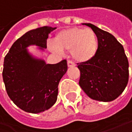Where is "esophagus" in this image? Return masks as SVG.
I'll return each mask as SVG.
<instances>
[{
  "label": "esophagus",
  "mask_w": 132,
  "mask_h": 132,
  "mask_svg": "<svg viewBox=\"0 0 132 132\" xmlns=\"http://www.w3.org/2000/svg\"><path fill=\"white\" fill-rule=\"evenodd\" d=\"M67 65H68V67H74V66H75V64L71 60H68L67 61Z\"/></svg>",
  "instance_id": "esophagus-1"
}]
</instances>
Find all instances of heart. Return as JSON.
Instances as JSON below:
<instances>
[{
  "mask_svg": "<svg viewBox=\"0 0 132 132\" xmlns=\"http://www.w3.org/2000/svg\"><path fill=\"white\" fill-rule=\"evenodd\" d=\"M54 43L48 45L54 53L70 51L72 57L77 62L86 63L93 59L98 49L96 34L90 28L70 27L60 30L54 38Z\"/></svg>",
  "mask_w": 132,
  "mask_h": 132,
  "instance_id": "1",
  "label": "heart"
}]
</instances>
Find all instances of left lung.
I'll return each mask as SVG.
<instances>
[{"label":"left lung","instance_id":"1","mask_svg":"<svg viewBox=\"0 0 132 132\" xmlns=\"http://www.w3.org/2000/svg\"><path fill=\"white\" fill-rule=\"evenodd\" d=\"M96 34L98 49L96 57L78 63L79 85L92 99L111 102L124 91L128 81V61L122 45L110 33L84 23Z\"/></svg>","mask_w":132,"mask_h":132}]
</instances>
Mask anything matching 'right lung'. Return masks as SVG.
I'll return each mask as SVG.
<instances>
[{"mask_svg":"<svg viewBox=\"0 0 132 132\" xmlns=\"http://www.w3.org/2000/svg\"><path fill=\"white\" fill-rule=\"evenodd\" d=\"M56 27L44 26L31 30L13 43L4 58L3 80L10 99L21 110L38 113L51 108L58 95V84L67 71L66 60L47 64L34 57L27 48H47L48 34Z\"/></svg>","mask_w":132,"mask_h":132,"instance_id":"1","label":"right lung"}]
</instances>
